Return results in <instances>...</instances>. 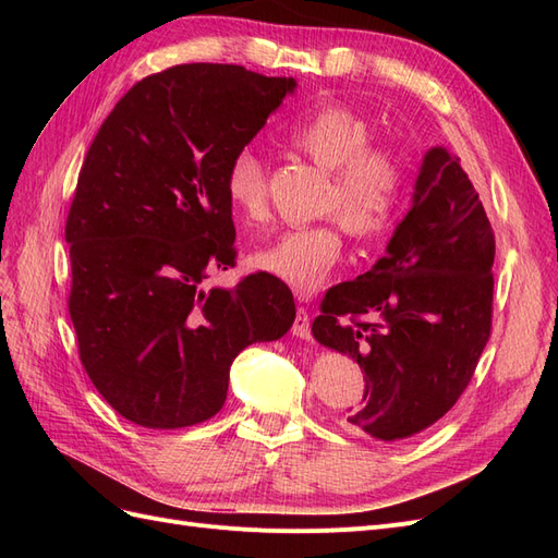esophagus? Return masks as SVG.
Segmentation results:
<instances>
[{
  "label": "esophagus",
  "mask_w": 558,
  "mask_h": 558,
  "mask_svg": "<svg viewBox=\"0 0 558 558\" xmlns=\"http://www.w3.org/2000/svg\"><path fill=\"white\" fill-rule=\"evenodd\" d=\"M291 332L295 337H300V340H310V337H312V318H310V312L305 307H298Z\"/></svg>",
  "instance_id": "34e87169"
}]
</instances>
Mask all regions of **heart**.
I'll return each mask as SVG.
<instances>
[{"mask_svg":"<svg viewBox=\"0 0 558 558\" xmlns=\"http://www.w3.org/2000/svg\"><path fill=\"white\" fill-rule=\"evenodd\" d=\"M286 140L330 172L320 211L332 218L281 232L272 244L251 251L248 263L300 295H312L340 263L342 226L359 240L391 230L408 183V162L391 144H369L373 130L365 118L340 105H320L298 118ZM223 191L234 211L260 221L267 214V170L258 154L242 148L230 158Z\"/></svg>","mask_w":558,"mask_h":558,"instance_id":"b5f03b06","label":"heart"}]
</instances>
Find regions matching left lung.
Listing matches in <instances>:
<instances>
[{"instance_id":"left-lung-1","label":"left lung","mask_w":558,"mask_h":558,"mask_svg":"<svg viewBox=\"0 0 558 558\" xmlns=\"http://www.w3.org/2000/svg\"><path fill=\"white\" fill-rule=\"evenodd\" d=\"M494 256L461 160L430 148L386 256L332 286L312 324L316 342L363 369V402L342 421L349 433L404 440L453 408L492 335Z\"/></svg>"}]
</instances>
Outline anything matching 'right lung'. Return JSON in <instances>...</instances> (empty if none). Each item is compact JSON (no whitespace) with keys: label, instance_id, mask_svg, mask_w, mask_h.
I'll use <instances>...</instances> for the list:
<instances>
[{"label":"right lung","instance_id":"1","mask_svg":"<svg viewBox=\"0 0 558 558\" xmlns=\"http://www.w3.org/2000/svg\"><path fill=\"white\" fill-rule=\"evenodd\" d=\"M295 86L240 64H177L134 83L95 134L64 226L70 316L90 381L132 424L211 418L238 353L293 326L279 279L209 291L205 279L238 256L226 167Z\"/></svg>","mask_w":558,"mask_h":558}]
</instances>
